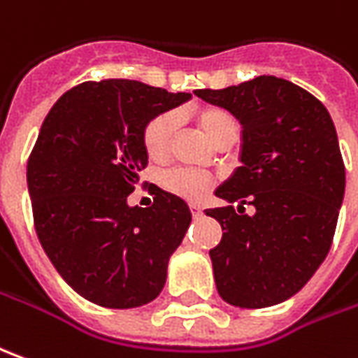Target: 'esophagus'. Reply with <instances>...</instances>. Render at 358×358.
I'll return each instance as SVG.
<instances>
[{
  "mask_svg": "<svg viewBox=\"0 0 358 358\" xmlns=\"http://www.w3.org/2000/svg\"><path fill=\"white\" fill-rule=\"evenodd\" d=\"M189 211H192V215H194V217L201 215V208H199V206H196V203H192V206H189Z\"/></svg>",
  "mask_w": 358,
  "mask_h": 358,
  "instance_id": "esophagus-1",
  "label": "esophagus"
}]
</instances>
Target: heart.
Returning <instances> with one entry per match:
<instances>
[{
    "instance_id": "1",
    "label": "heart",
    "mask_w": 358,
    "mask_h": 358,
    "mask_svg": "<svg viewBox=\"0 0 358 358\" xmlns=\"http://www.w3.org/2000/svg\"><path fill=\"white\" fill-rule=\"evenodd\" d=\"M198 125L201 133L215 145L223 135L237 131V121L231 113L220 108H206L198 113ZM176 129V119L172 113H160L150 119L143 129V147L150 160H162L169 155L170 141ZM162 188L178 198L198 201L211 189V178L192 170L172 169L160 176Z\"/></svg>"
}]
</instances>
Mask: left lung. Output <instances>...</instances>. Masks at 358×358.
<instances>
[{
  "label": "left lung",
  "mask_w": 358,
  "mask_h": 358,
  "mask_svg": "<svg viewBox=\"0 0 358 358\" xmlns=\"http://www.w3.org/2000/svg\"><path fill=\"white\" fill-rule=\"evenodd\" d=\"M196 96L227 109L243 127L241 166L215 189L229 206L206 210L223 229L210 250L217 292L237 308L280 303L306 286L331 249L345 196L331 115L310 92L276 76ZM245 203L255 208L252 216Z\"/></svg>",
  "instance_id": "8db88e82"
}]
</instances>
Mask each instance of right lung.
Listing matches in <instances>:
<instances>
[{"label": "right lung", "mask_w": 358, "mask_h": 358, "mask_svg": "<svg viewBox=\"0 0 358 358\" xmlns=\"http://www.w3.org/2000/svg\"><path fill=\"white\" fill-rule=\"evenodd\" d=\"M189 97L137 80L84 82L43 121L27 162L36 235L68 286L97 306L138 308L164 288L188 203L157 186L150 208L127 196L148 164L145 125Z\"/></svg>", "instance_id": "add662e5"}]
</instances>
